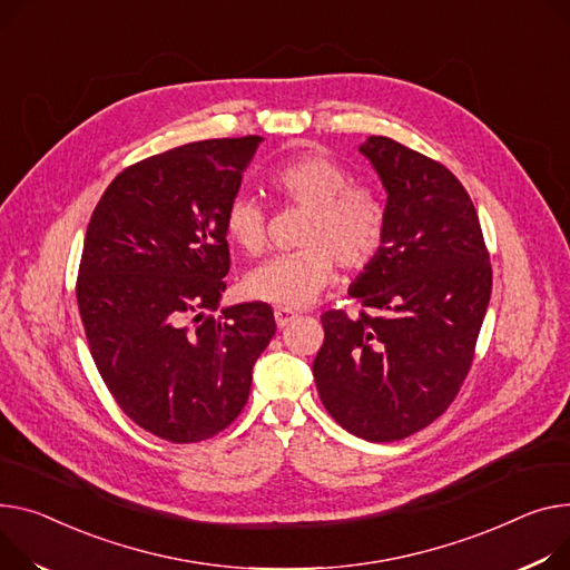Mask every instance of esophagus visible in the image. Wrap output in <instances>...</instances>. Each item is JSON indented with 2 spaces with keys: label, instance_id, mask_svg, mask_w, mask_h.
<instances>
[{
  "label": "esophagus",
  "instance_id": "esophagus-1",
  "mask_svg": "<svg viewBox=\"0 0 570 570\" xmlns=\"http://www.w3.org/2000/svg\"><path fill=\"white\" fill-rule=\"evenodd\" d=\"M295 318H297V314H295L293 309H288V307H277V309H275V321H277L279 327H286V325L293 323Z\"/></svg>",
  "mask_w": 570,
  "mask_h": 570
}]
</instances>
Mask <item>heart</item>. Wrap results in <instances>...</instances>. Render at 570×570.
Returning <instances> with one entry per match:
<instances>
[{
    "mask_svg": "<svg viewBox=\"0 0 570 570\" xmlns=\"http://www.w3.org/2000/svg\"><path fill=\"white\" fill-rule=\"evenodd\" d=\"M273 193L286 204L307 208L295 252L263 263L245 279L247 295L282 307H307L334 279V265L362 271L383 249L387 210L383 197L366 183L351 180L344 165L323 150H305L271 174ZM224 232L243 252L268 249V213L238 195L226 206Z\"/></svg>",
    "mask_w": 570,
    "mask_h": 570,
    "instance_id": "obj_1",
    "label": "heart"
}]
</instances>
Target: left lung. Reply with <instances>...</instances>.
Segmentation results:
<instances>
[{
  "label": "left lung",
  "instance_id": "1",
  "mask_svg": "<svg viewBox=\"0 0 570 570\" xmlns=\"http://www.w3.org/2000/svg\"><path fill=\"white\" fill-rule=\"evenodd\" d=\"M360 154L387 193L383 249L348 288L373 314L321 316L314 381L348 433L394 442L426 429L456 399L492 271L474 204L444 165L390 137H368Z\"/></svg>",
  "mask_w": 570,
  "mask_h": 570
}]
</instances>
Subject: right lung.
<instances>
[{
  "mask_svg": "<svg viewBox=\"0 0 570 570\" xmlns=\"http://www.w3.org/2000/svg\"><path fill=\"white\" fill-rule=\"evenodd\" d=\"M263 137L193 141L109 183L89 229L78 307L98 373L119 407L167 442H202L247 403L275 336L265 302L222 309L226 206Z\"/></svg>",
  "mask_w": 570,
  "mask_h": 570,
  "instance_id": "obj_1",
  "label": "right lung"
}]
</instances>
